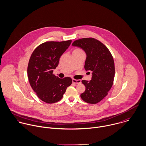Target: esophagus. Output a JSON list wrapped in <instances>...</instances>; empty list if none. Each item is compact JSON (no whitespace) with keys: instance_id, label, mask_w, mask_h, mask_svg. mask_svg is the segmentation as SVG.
Returning <instances> with one entry per match:
<instances>
[{"instance_id":"34e87169","label":"esophagus","mask_w":146,"mask_h":146,"mask_svg":"<svg viewBox=\"0 0 146 146\" xmlns=\"http://www.w3.org/2000/svg\"><path fill=\"white\" fill-rule=\"evenodd\" d=\"M72 83H75L76 84H79V83H81V80H76V79H72Z\"/></svg>"}]
</instances>
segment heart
<instances>
[{
  "label": "heart",
  "mask_w": 146,
  "mask_h": 146,
  "mask_svg": "<svg viewBox=\"0 0 146 146\" xmlns=\"http://www.w3.org/2000/svg\"><path fill=\"white\" fill-rule=\"evenodd\" d=\"M83 52V51L80 48H75L73 50V52Z\"/></svg>",
  "instance_id": "heart-1"
}]
</instances>
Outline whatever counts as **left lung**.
<instances>
[{
	"instance_id": "left-lung-1",
	"label": "left lung",
	"mask_w": 146,
	"mask_h": 146,
	"mask_svg": "<svg viewBox=\"0 0 146 146\" xmlns=\"http://www.w3.org/2000/svg\"><path fill=\"white\" fill-rule=\"evenodd\" d=\"M72 45L84 50L87 54L84 68L92 72L91 81H82L86 91L80 97L87 103L97 104L108 95L113 84L115 67L113 56L105 45L94 38L75 40Z\"/></svg>"
}]
</instances>
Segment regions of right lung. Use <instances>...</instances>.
Instances as JSON below:
<instances>
[{"label": "right lung", "mask_w": 146, "mask_h": 146, "mask_svg": "<svg viewBox=\"0 0 146 146\" xmlns=\"http://www.w3.org/2000/svg\"><path fill=\"white\" fill-rule=\"evenodd\" d=\"M71 41L45 42L35 49L30 57L27 68L29 82L37 96L45 102L52 104L60 100L72 84L71 78L60 79L52 74Z\"/></svg>", "instance_id": "add662e5"}]
</instances>
